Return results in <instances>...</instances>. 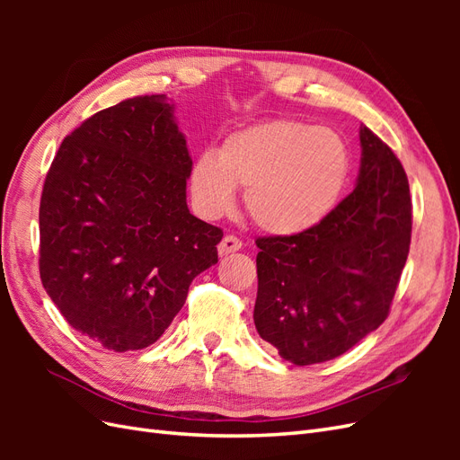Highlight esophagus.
Here are the masks:
<instances>
[{
  "instance_id": "1",
  "label": "esophagus",
  "mask_w": 460,
  "mask_h": 460,
  "mask_svg": "<svg viewBox=\"0 0 460 460\" xmlns=\"http://www.w3.org/2000/svg\"><path fill=\"white\" fill-rule=\"evenodd\" d=\"M240 249H242L240 238H235V235L228 234V235H225V238H222V242L218 243V255H220V257H226V255H230V253L240 252Z\"/></svg>"
}]
</instances>
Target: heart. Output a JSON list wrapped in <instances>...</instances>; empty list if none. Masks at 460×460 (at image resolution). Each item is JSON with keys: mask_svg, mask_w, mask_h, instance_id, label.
I'll list each match as a JSON object with an SVG mask.
<instances>
[{"mask_svg": "<svg viewBox=\"0 0 460 460\" xmlns=\"http://www.w3.org/2000/svg\"><path fill=\"white\" fill-rule=\"evenodd\" d=\"M349 169V149L338 132L272 120L228 136L218 155L199 153L190 171V193L199 215L217 218L234 207L235 186L245 188V208L255 225L289 238L332 213Z\"/></svg>", "mask_w": 460, "mask_h": 460, "instance_id": "1", "label": "heart"}]
</instances>
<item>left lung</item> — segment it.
<instances>
[{"label": "left lung", "mask_w": 460, "mask_h": 460, "mask_svg": "<svg viewBox=\"0 0 460 460\" xmlns=\"http://www.w3.org/2000/svg\"><path fill=\"white\" fill-rule=\"evenodd\" d=\"M355 190L309 232L257 240L259 336L297 367L332 360L389 314L412 228L409 180L360 127Z\"/></svg>", "instance_id": "obj_1"}]
</instances>
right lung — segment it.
<instances>
[{
  "mask_svg": "<svg viewBox=\"0 0 460 460\" xmlns=\"http://www.w3.org/2000/svg\"><path fill=\"white\" fill-rule=\"evenodd\" d=\"M191 157L166 95L103 109L66 136L40 201V278L82 336L111 351L155 343L222 230L186 203Z\"/></svg>",
  "mask_w": 460,
  "mask_h": 460,
  "instance_id": "obj_1",
  "label": "right lung"
}]
</instances>
